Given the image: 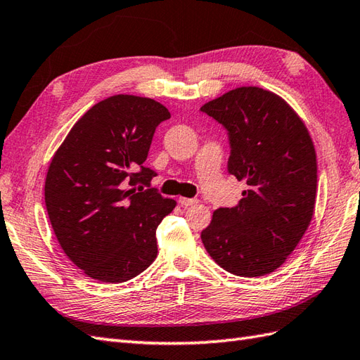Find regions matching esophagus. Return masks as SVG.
Segmentation results:
<instances>
[{
  "instance_id": "1",
  "label": "esophagus",
  "mask_w": 360,
  "mask_h": 360,
  "mask_svg": "<svg viewBox=\"0 0 360 360\" xmlns=\"http://www.w3.org/2000/svg\"><path fill=\"white\" fill-rule=\"evenodd\" d=\"M199 200L196 198H179V204L184 207H190V205H196Z\"/></svg>"
}]
</instances>
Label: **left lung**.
Returning <instances> with one entry per match:
<instances>
[{
  "label": "left lung",
  "mask_w": 360,
  "mask_h": 360,
  "mask_svg": "<svg viewBox=\"0 0 360 360\" xmlns=\"http://www.w3.org/2000/svg\"><path fill=\"white\" fill-rule=\"evenodd\" d=\"M227 130V169L247 184L236 207H221L200 239L213 261L244 278L285 262L313 218L317 164L304 122L259 87L230 90L200 107Z\"/></svg>",
  "instance_id": "obj_1"
}]
</instances>
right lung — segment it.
I'll use <instances>...</instances> for the list:
<instances>
[{"instance_id": "right-lung-1", "label": "right lung", "mask_w": 360, "mask_h": 360, "mask_svg": "<svg viewBox=\"0 0 360 360\" xmlns=\"http://www.w3.org/2000/svg\"><path fill=\"white\" fill-rule=\"evenodd\" d=\"M169 118L150 98L110 96L73 125L50 162V224L67 257L91 279L125 282L156 259V229L176 200L150 187L156 172L142 164Z\"/></svg>"}]
</instances>
